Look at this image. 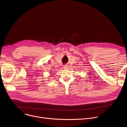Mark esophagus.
Masks as SVG:
<instances>
[{
	"label": "esophagus",
	"mask_w": 127,
	"mask_h": 127,
	"mask_svg": "<svg viewBox=\"0 0 127 127\" xmlns=\"http://www.w3.org/2000/svg\"><path fill=\"white\" fill-rule=\"evenodd\" d=\"M68 66L67 65H65L64 66V68H65V69H67V68H68Z\"/></svg>",
	"instance_id": "34e87169"
}]
</instances>
